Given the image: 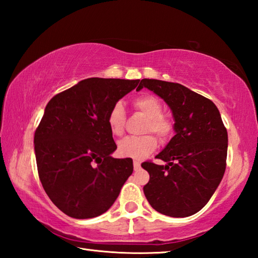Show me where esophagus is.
I'll return each instance as SVG.
<instances>
[{"label": "esophagus", "instance_id": "esophagus-1", "mask_svg": "<svg viewBox=\"0 0 258 258\" xmlns=\"http://www.w3.org/2000/svg\"><path fill=\"white\" fill-rule=\"evenodd\" d=\"M133 167H134V171H139L140 168H141V163L138 160H134L133 161Z\"/></svg>", "mask_w": 258, "mask_h": 258}]
</instances>
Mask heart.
Returning a JSON list of instances; mask_svg holds the SVG:
<instances>
[{
	"label": "heart",
	"instance_id": "obj_1",
	"mask_svg": "<svg viewBox=\"0 0 258 258\" xmlns=\"http://www.w3.org/2000/svg\"><path fill=\"white\" fill-rule=\"evenodd\" d=\"M133 107L138 112L147 117L142 137H128L118 143V154L123 157H131L134 159H142L150 155L157 148L155 134L161 143L171 140L175 132L174 120L164 113V107L158 98L154 95H140L133 100ZM107 123L110 132L115 137H121L126 123V112L120 102H116L110 108L107 116ZM150 133V135H148Z\"/></svg>",
	"mask_w": 258,
	"mask_h": 258
}]
</instances>
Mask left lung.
I'll return each mask as SVG.
<instances>
[{
  "label": "left lung",
  "instance_id": "8db88e82",
  "mask_svg": "<svg viewBox=\"0 0 258 258\" xmlns=\"http://www.w3.org/2000/svg\"><path fill=\"white\" fill-rule=\"evenodd\" d=\"M147 87L171 107L176 134L156 156L167 165L147 160L142 168L150 180L143 186L155 211L172 217L199 212L222 181L228 155V131L212 100L178 83L143 78Z\"/></svg>",
  "mask_w": 258,
  "mask_h": 258
}]
</instances>
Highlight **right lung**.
Wrapping results in <instances>:
<instances>
[{
    "mask_svg": "<svg viewBox=\"0 0 258 258\" xmlns=\"http://www.w3.org/2000/svg\"><path fill=\"white\" fill-rule=\"evenodd\" d=\"M139 80L92 77L55 94L34 135L43 189L61 212L92 218L112 206L133 173L132 158L117 159L107 116Z\"/></svg>",
    "mask_w": 258,
    "mask_h": 258,
    "instance_id": "right-lung-1",
    "label": "right lung"
}]
</instances>
